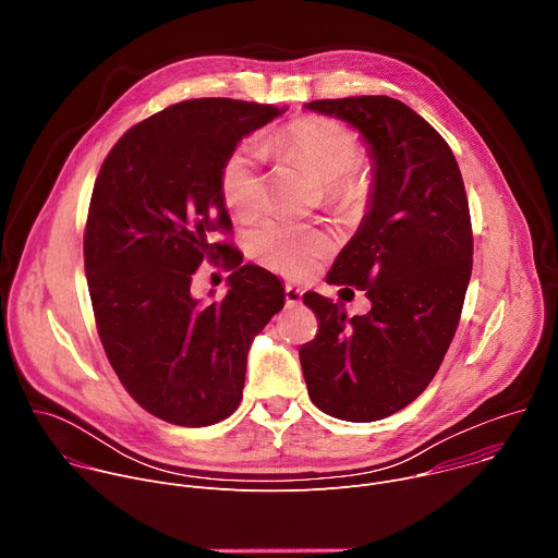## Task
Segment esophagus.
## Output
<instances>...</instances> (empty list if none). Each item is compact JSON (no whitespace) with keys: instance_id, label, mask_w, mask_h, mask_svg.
<instances>
[{"instance_id":"1","label":"esophagus","mask_w":558,"mask_h":558,"mask_svg":"<svg viewBox=\"0 0 558 558\" xmlns=\"http://www.w3.org/2000/svg\"><path fill=\"white\" fill-rule=\"evenodd\" d=\"M284 300H287L289 306H293V304H298L302 300V291L298 287H293V284H287L284 287Z\"/></svg>"}]
</instances>
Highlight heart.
<instances>
[{
	"label": "heart",
	"mask_w": 558,
	"mask_h": 558,
	"mask_svg": "<svg viewBox=\"0 0 558 558\" xmlns=\"http://www.w3.org/2000/svg\"><path fill=\"white\" fill-rule=\"evenodd\" d=\"M276 141L323 179V194L329 205L353 207L368 196L373 170L360 156V138L349 125L329 117L308 114L287 123ZM260 166L263 149L256 143L238 145L225 158L220 192L235 218L250 220L267 205ZM331 247V235L320 227L282 218L267 220L250 238L254 258L284 276L308 274L315 260L329 254Z\"/></svg>",
	"instance_id": "obj_1"
}]
</instances>
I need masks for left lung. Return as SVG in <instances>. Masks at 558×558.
Returning a JSON list of instances; mask_svg holds the SVG:
<instances>
[{
	"label": "left lung",
	"mask_w": 558,
	"mask_h": 558,
	"mask_svg": "<svg viewBox=\"0 0 558 558\" xmlns=\"http://www.w3.org/2000/svg\"><path fill=\"white\" fill-rule=\"evenodd\" d=\"M355 125L375 156V187L333 284L366 291L371 311L304 293L317 333L300 347L311 402L344 422H377L433 381L454 338L472 274V222L463 179L444 136L407 104L347 97L306 104Z\"/></svg>",
	"instance_id": "1"
}]
</instances>
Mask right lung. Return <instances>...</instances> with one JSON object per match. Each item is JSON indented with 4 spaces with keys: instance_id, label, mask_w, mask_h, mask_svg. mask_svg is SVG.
Listing matches in <instances>:
<instances>
[{
    "instance_id": "1",
    "label": "right lung",
    "mask_w": 558,
    "mask_h": 558,
    "mask_svg": "<svg viewBox=\"0 0 558 558\" xmlns=\"http://www.w3.org/2000/svg\"><path fill=\"white\" fill-rule=\"evenodd\" d=\"M280 112L235 99L174 104L132 125L95 181L84 263L97 331L132 400L163 422L227 420L243 400L254 336L284 306L274 274L241 265L220 192L238 141ZM203 262L232 271L211 305L189 293Z\"/></svg>"
}]
</instances>
